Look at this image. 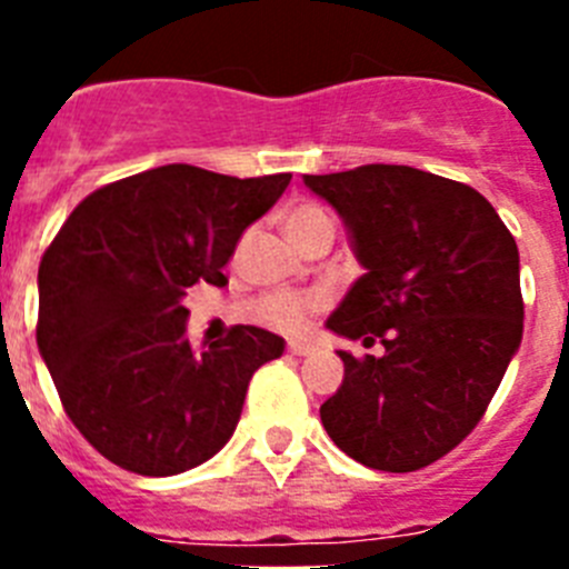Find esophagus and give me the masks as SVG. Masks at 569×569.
<instances>
[{
    "mask_svg": "<svg viewBox=\"0 0 569 569\" xmlns=\"http://www.w3.org/2000/svg\"><path fill=\"white\" fill-rule=\"evenodd\" d=\"M310 350H313V347L305 345V341H290V345H288L290 356H308Z\"/></svg>",
    "mask_w": 569,
    "mask_h": 569,
    "instance_id": "1",
    "label": "esophagus"
}]
</instances>
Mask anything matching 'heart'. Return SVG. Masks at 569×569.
<instances>
[{"instance_id": "b5f03b06", "label": "heart", "mask_w": 569, "mask_h": 569, "mask_svg": "<svg viewBox=\"0 0 569 569\" xmlns=\"http://www.w3.org/2000/svg\"><path fill=\"white\" fill-rule=\"evenodd\" d=\"M281 230L293 241L296 248H305L308 241L319 236L333 239V216L316 202L290 204L281 216ZM325 308V296L319 293H268L253 305V319L264 328L281 330V333H299L308 325L316 310Z\"/></svg>"}]
</instances>
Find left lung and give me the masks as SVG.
Listing matches in <instances>:
<instances>
[{"mask_svg": "<svg viewBox=\"0 0 569 569\" xmlns=\"http://www.w3.org/2000/svg\"><path fill=\"white\" fill-rule=\"evenodd\" d=\"M305 184L345 219L365 273L328 328L385 345L339 350L345 379L321 425L359 465L413 472L470 436L521 345L519 248L479 190L407 164Z\"/></svg>", "mask_w": 569, "mask_h": 569, "instance_id": "1", "label": "left lung"}]
</instances>
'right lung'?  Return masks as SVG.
Returning a JSON list of instances; mask_svg holds the SVG:
<instances>
[{"label":"right lung","mask_w":569,"mask_h":569,"mask_svg":"<svg viewBox=\"0 0 569 569\" xmlns=\"http://www.w3.org/2000/svg\"><path fill=\"white\" fill-rule=\"evenodd\" d=\"M290 179L144 170L93 190L44 250L39 353L68 419L122 470L176 476L219 453L253 373L284 353L253 325L196 353L182 299L199 279L228 284L236 241Z\"/></svg>","instance_id":"obj_1"}]
</instances>
